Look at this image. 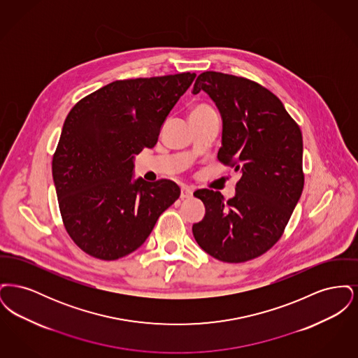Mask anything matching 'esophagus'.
<instances>
[{
	"mask_svg": "<svg viewBox=\"0 0 358 358\" xmlns=\"http://www.w3.org/2000/svg\"><path fill=\"white\" fill-rule=\"evenodd\" d=\"M193 196V187L182 185L181 187V199H189Z\"/></svg>",
	"mask_w": 358,
	"mask_h": 358,
	"instance_id": "esophagus-1",
	"label": "esophagus"
}]
</instances>
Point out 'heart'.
<instances>
[{
	"label": "heart",
	"instance_id": "heart-1",
	"mask_svg": "<svg viewBox=\"0 0 358 358\" xmlns=\"http://www.w3.org/2000/svg\"><path fill=\"white\" fill-rule=\"evenodd\" d=\"M206 111H215L208 104H197L193 110H192V114H197V113H206Z\"/></svg>",
	"mask_w": 358,
	"mask_h": 358
}]
</instances>
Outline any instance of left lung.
I'll return each mask as SVG.
<instances>
[{
	"label": "left lung",
	"mask_w": 358,
	"mask_h": 358,
	"mask_svg": "<svg viewBox=\"0 0 358 358\" xmlns=\"http://www.w3.org/2000/svg\"><path fill=\"white\" fill-rule=\"evenodd\" d=\"M204 91L222 115L217 158L240 173L236 194L199 189L205 205L193 236L206 254L243 263L267 252L280 238L298 204L305 177L299 126L271 91L245 78L206 71L193 94Z\"/></svg>",
	"instance_id": "8db88e82"
}]
</instances>
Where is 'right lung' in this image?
I'll return each instance as SVG.
<instances>
[{
    "label": "right lung",
    "mask_w": 358,
    "mask_h": 358,
    "mask_svg": "<svg viewBox=\"0 0 358 358\" xmlns=\"http://www.w3.org/2000/svg\"><path fill=\"white\" fill-rule=\"evenodd\" d=\"M196 73L117 80L69 111L52 159L64 227L85 254L117 260L138 250L178 197L171 180L134 178V155L161 127Z\"/></svg>",
    "instance_id": "add662e5"
}]
</instances>
